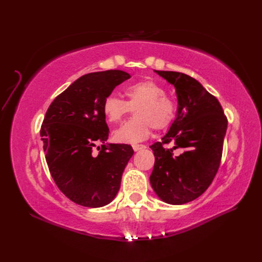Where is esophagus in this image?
Segmentation results:
<instances>
[{
  "instance_id": "esophagus-1",
  "label": "esophagus",
  "mask_w": 262,
  "mask_h": 262,
  "mask_svg": "<svg viewBox=\"0 0 262 262\" xmlns=\"http://www.w3.org/2000/svg\"><path fill=\"white\" fill-rule=\"evenodd\" d=\"M132 147H133V149L136 150H140V149H143V148H145V145H143V144H133L132 145Z\"/></svg>"
}]
</instances>
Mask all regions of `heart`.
Listing matches in <instances>:
<instances>
[{"label": "heart", "mask_w": 262, "mask_h": 262, "mask_svg": "<svg viewBox=\"0 0 262 262\" xmlns=\"http://www.w3.org/2000/svg\"><path fill=\"white\" fill-rule=\"evenodd\" d=\"M126 100L109 95L102 101V114L107 121L116 124L136 109L134 117L115 131L114 137L122 143H137L149 137L152 128L164 130L177 117L176 101L166 95L158 83L146 80L130 84L123 91Z\"/></svg>", "instance_id": "b5f03b06"}]
</instances>
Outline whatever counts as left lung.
Here are the masks:
<instances>
[{"label":"left lung","instance_id":"obj_1","mask_svg":"<svg viewBox=\"0 0 262 262\" xmlns=\"http://www.w3.org/2000/svg\"><path fill=\"white\" fill-rule=\"evenodd\" d=\"M175 86L178 114L168 133L150 145L155 164L149 176L155 193L169 204H185L209 188L219 170L227 118L220 101L195 78L173 71H156ZM172 143V149L166 144ZM181 148L180 156L173 149Z\"/></svg>","mask_w":262,"mask_h":262}]
</instances>
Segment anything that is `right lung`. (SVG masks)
<instances>
[{"label": "right lung", "instance_id": "add662e5", "mask_svg": "<svg viewBox=\"0 0 262 262\" xmlns=\"http://www.w3.org/2000/svg\"><path fill=\"white\" fill-rule=\"evenodd\" d=\"M128 78L120 70L81 76L54 98L42 121L40 136L55 185L83 207L100 208L115 199L134 153L129 144H105L109 128L101 109L104 99Z\"/></svg>", "mask_w": 262, "mask_h": 262}]
</instances>
